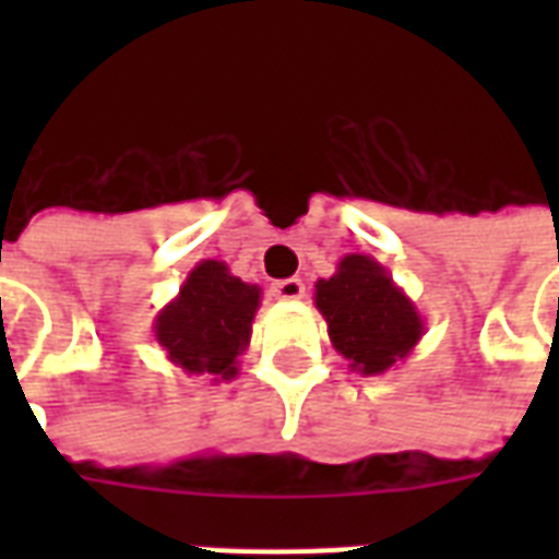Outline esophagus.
<instances>
[{
	"mask_svg": "<svg viewBox=\"0 0 559 559\" xmlns=\"http://www.w3.org/2000/svg\"><path fill=\"white\" fill-rule=\"evenodd\" d=\"M272 296L281 298V301H298V298L305 296V284H301V278L275 281L272 284Z\"/></svg>",
	"mask_w": 559,
	"mask_h": 559,
	"instance_id": "esophagus-1",
	"label": "esophagus"
}]
</instances>
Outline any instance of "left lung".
Masks as SVG:
<instances>
[{"label":"left lung","instance_id":"obj_1","mask_svg":"<svg viewBox=\"0 0 559 559\" xmlns=\"http://www.w3.org/2000/svg\"><path fill=\"white\" fill-rule=\"evenodd\" d=\"M313 298L333 348L362 377L391 371L426 333L415 301L371 254H345L331 278L316 281Z\"/></svg>","mask_w":559,"mask_h":559}]
</instances>
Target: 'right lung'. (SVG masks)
Masks as SVG:
<instances>
[{
	"instance_id": "add662e5",
	"label": "right lung",
	"mask_w": 559,
	"mask_h": 559,
	"mask_svg": "<svg viewBox=\"0 0 559 559\" xmlns=\"http://www.w3.org/2000/svg\"><path fill=\"white\" fill-rule=\"evenodd\" d=\"M261 287L246 284L223 261H200L182 281L177 298L162 307L153 336L186 373L228 382L240 373V354L252 340Z\"/></svg>"
}]
</instances>
